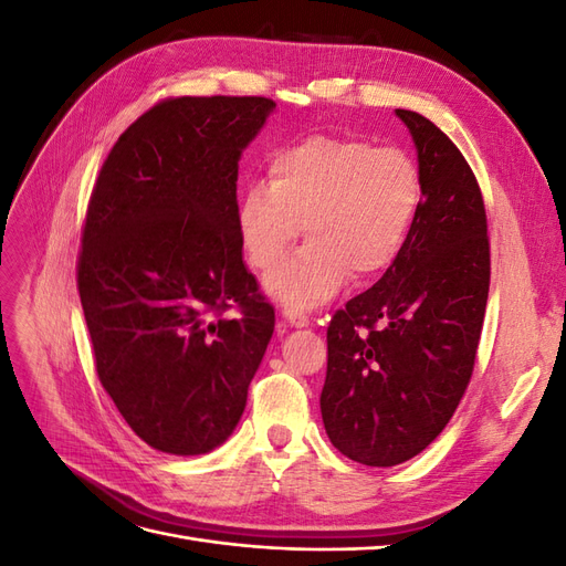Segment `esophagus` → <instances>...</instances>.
I'll return each mask as SVG.
<instances>
[{
  "mask_svg": "<svg viewBox=\"0 0 566 566\" xmlns=\"http://www.w3.org/2000/svg\"><path fill=\"white\" fill-rule=\"evenodd\" d=\"M281 318H283L285 325H290V328H306V325H310V318H306V314H302L297 310H285L281 314Z\"/></svg>",
  "mask_w": 566,
  "mask_h": 566,
  "instance_id": "34e87169",
  "label": "esophagus"
}]
</instances>
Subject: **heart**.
Here are the masks:
<instances>
[{
	"instance_id": "obj_1",
	"label": "heart",
	"mask_w": 566,
	"mask_h": 566,
	"mask_svg": "<svg viewBox=\"0 0 566 566\" xmlns=\"http://www.w3.org/2000/svg\"><path fill=\"white\" fill-rule=\"evenodd\" d=\"M422 202L406 150L354 136L312 134L269 160V186L241 198L235 227L248 262L271 269L302 233L300 252L266 273V293L290 306L331 300L354 276L366 283L399 260Z\"/></svg>"
}]
</instances>
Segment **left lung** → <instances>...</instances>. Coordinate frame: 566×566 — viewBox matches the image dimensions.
<instances>
[{
    "label": "left lung",
    "mask_w": 566,
    "mask_h": 566,
    "mask_svg": "<svg viewBox=\"0 0 566 566\" xmlns=\"http://www.w3.org/2000/svg\"><path fill=\"white\" fill-rule=\"evenodd\" d=\"M418 150L422 202L382 279L335 312L321 416L361 465L406 462L441 434L465 394L489 300L491 254L476 177L434 123L397 108Z\"/></svg>",
    "instance_id": "left-lung-1"
}]
</instances>
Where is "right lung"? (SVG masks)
Returning a JSON list of instances; mask_svg holds the SVG:
<instances>
[{
	"mask_svg": "<svg viewBox=\"0 0 566 566\" xmlns=\"http://www.w3.org/2000/svg\"><path fill=\"white\" fill-rule=\"evenodd\" d=\"M273 108L264 96L165 98L115 142L90 198L77 290L96 373L163 453L229 439L273 335L235 227L238 160Z\"/></svg>",
	"mask_w": 566,
	"mask_h": 566,
	"instance_id": "obj_1",
	"label": "right lung"
}]
</instances>
